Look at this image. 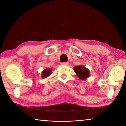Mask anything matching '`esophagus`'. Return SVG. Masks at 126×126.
<instances>
[{
  "label": "esophagus",
  "mask_w": 126,
  "mask_h": 126,
  "mask_svg": "<svg viewBox=\"0 0 126 126\" xmlns=\"http://www.w3.org/2000/svg\"><path fill=\"white\" fill-rule=\"evenodd\" d=\"M61 64L62 65H67L69 64V63H68V62H64V63H61Z\"/></svg>",
  "instance_id": "obj_1"
}]
</instances>
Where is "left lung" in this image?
I'll use <instances>...</instances> for the list:
<instances>
[{
    "label": "left lung",
    "instance_id": "8db88e82",
    "mask_svg": "<svg viewBox=\"0 0 126 126\" xmlns=\"http://www.w3.org/2000/svg\"><path fill=\"white\" fill-rule=\"evenodd\" d=\"M74 71L75 72L76 75L81 80H86L90 76L89 70L84 65H81L75 66L74 67Z\"/></svg>",
    "mask_w": 126,
    "mask_h": 126
}]
</instances>
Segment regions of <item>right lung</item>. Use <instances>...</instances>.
<instances>
[{
	"instance_id": "right-lung-1",
	"label": "right lung",
	"mask_w": 126,
	"mask_h": 126,
	"mask_svg": "<svg viewBox=\"0 0 126 126\" xmlns=\"http://www.w3.org/2000/svg\"><path fill=\"white\" fill-rule=\"evenodd\" d=\"M52 72V69L50 68H46V69H44L42 72V78H46L49 76Z\"/></svg>"
}]
</instances>
